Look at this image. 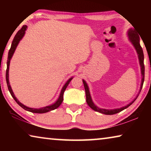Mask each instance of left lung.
Masks as SVG:
<instances>
[{
  "label": "left lung",
  "mask_w": 151,
  "mask_h": 151,
  "mask_svg": "<svg viewBox=\"0 0 151 151\" xmlns=\"http://www.w3.org/2000/svg\"><path fill=\"white\" fill-rule=\"evenodd\" d=\"M128 36H129V40L131 41L132 44L133 45L134 47H135L136 51H137V54H138V58H139V64H140V67H141V73H142V83H141V86H140V89H139V92L141 91L142 86H143V84H144V70H145V68H144V53H143V50H142V48L141 47V45L139 44V34H137V32L134 29H130L128 32ZM84 84V89H85V92H86V103H87L88 106H89L93 110H94L95 111H97V112L103 113V114L105 115H113V114H116L117 113H119L120 111L124 110L125 109H127L129 107V106L133 104V103L135 102L136 99L137 98L139 94L137 95V97L134 99L133 101H132L131 103H129V104L127 105V106L122 107V108L119 109H100L96 105L94 104V103L93 102L91 97L90 95V92H89V89H88V86L86 84V82H85V80H82Z\"/></svg>",
  "instance_id": "1"
}]
</instances>
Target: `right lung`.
Wrapping results in <instances>:
<instances>
[{"label": "right lung", "mask_w": 151, "mask_h": 151, "mask_svg": "<svg viewBox=\"0 0 151 151\" xmlns=\"http://www.w3.org/2000/svg\"><path fill=\"white\" fill-rule=\"evenodd\" d=\"M27 27L26 25L22 26V28L20 29L17 32V34H16V36H15V37H14L13 41H12L11 48H10L9 53H8V57H7V70H6V81H7V87H8V89H9V91L10 92V94L12 95V98L14 99V100L16 101V103H17L19 106H21L22 109H24V110L29 111V112L35 113H45L49 112V111H50L54 110V109L58 108V107L60 106V105L62 104V102H63V101L64 92H65V89L67 88V86L69 85V82H71V80L72 79H73V78H71L70 79L68 80V81L66 82L65 85L63 86V87L61 90L59 98L57 100L56 102H55L54 104L49 105V106H47L45 107H42V108H40V109L29 108V107H27V106H26L25 105L22 104V103H20L19 101L18 100V99L16 98L15 96H14V93L13 91H12V89L11 86H10V84L9 82V67L10 60H11L12 58V56H13L14 51H15L16 47H17L18 45V43H19V42H20V40H21V39L22 38V37L24 36V34H25V31L27 29Z\"/></svg>", "instance_id": "obj_1"}]
</instances>
